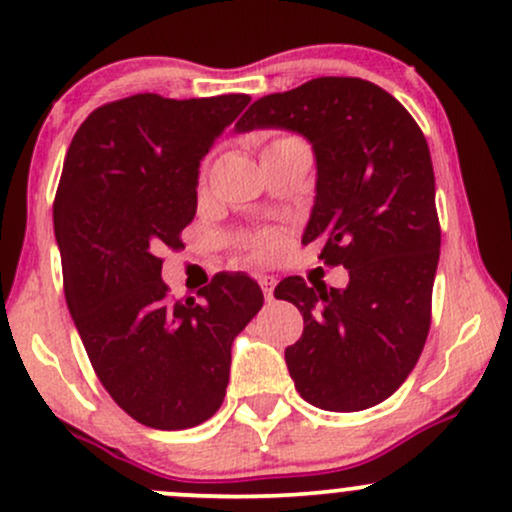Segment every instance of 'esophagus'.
Listing matches in <instances>:
<instances>
[{"label":"esophagus","mask_w":512,"mask_h":512,"mask_svg":"<svg viewBox=\"0 0 512 512\" xmlns=\"http://www.w3.org/2000/svg\"><path fill=\"white\" fill-rule=\"evenodd\" d=\"M257 281H260V286H262V291H264V298H267V301H272V298H274V286H276L274 276L260 274V276H257Z\"/></svg>","instance_id":"esophagus-1"}]
</instances>
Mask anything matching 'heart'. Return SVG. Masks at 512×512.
Segmentation results:
<instances>
[{"instance_id":"obj_1","label":"heart","mask_w":512,"mask_h":512,"mask_svg":"<svg viewBox=\"0 0 512 512\" xmlns=\"http://www.w3.org/2000/svg\"><path fill=\"white\" fill-rule=\"evenodd\" d=\"M281 243H284V240H281V233L269 228V231L255 233L245 245H248L252 260H272V257L279 255Z\"/></svg>"}]
</instances>
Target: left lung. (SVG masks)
<instances>
[{"mask_svg": "<svg viewBox=\"0 0 512 512\" xmlns=\"http://www.w3.org/2000/svg\"><path fill=\"white\" fill-rule=\"evenodd\" d=\"M289 129L315 154V204L303 245L349 269L346 289L289 276L276 298L296 305L303 334L286 366L305 402L361 411L407 380L431 327L440 257L436 178L424 132L370 81L320 76L255 101L236 132Z\"/></svg>", "mask_w": 512, "mask_h": 512, "instance_id": "1", "label": "left lung"}]
</instances>
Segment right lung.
I'll use <instances>...</instances> for the list:
<instances>
[{
	"label": "right lung",
	"instance_id": "add662e5",
	"mask_svg": "<svg viewBox=\"0 0 512 512\" xmlns=\"http://www.w3.org/2000/svg\"><path fill=\"white\" fill-rule=\"evenodd\" d=\"M248 103L137 93L93 110L64 158L52 221L69 313L108 395L161 431L216 414L233 339L264 303L243 272L216 274L199 303L170 301L158 257L182 245L199 161Z\"/></svg>",
	"mask_w": 512,
	"mask_h": 512
}]
</instances>
